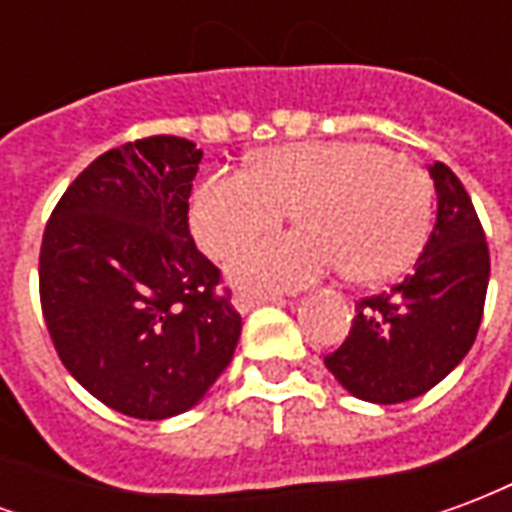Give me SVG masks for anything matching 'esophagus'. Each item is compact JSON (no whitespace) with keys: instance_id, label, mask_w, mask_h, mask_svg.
<instances>
[{"instance_id":"34e87169","label":"esophagus","mask_w":512,"mask_h":512,"mask_svg":"<svg viewBox=\"0 0 512 512\" xmlns=\"http://www.w3.org/2000/svg\"><path fill=\"white\" fill-rule=\"evenodd\" d=\"M277 301H282L279 296H252V293H235L233 296V307L241 315H246V312H252L255 307H260V304H277Z\"/></svg>"}]
</instances>
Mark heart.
<instances>
[{
  "instance_id": "heart-1",
  "label": "heart",
  "mask_w": 512,
  "mask_h": 512,
  "mask_svg": "<svg viewBox=\"0 0 512 512\" xmlns=\"http://www.w3.org/2000/svg\"><path fill=\"white\" fill-rule=\"evenodd\" d=\"M293 211L299 230L266 235L227 257L235 285L277 293L334 268L351 282L395 277L419 255L433 219V183L417 161L367 139L274 147L249 172L213 169L191 194V233L208 255L277 227Z\"/></svg>"
}]
</instances>
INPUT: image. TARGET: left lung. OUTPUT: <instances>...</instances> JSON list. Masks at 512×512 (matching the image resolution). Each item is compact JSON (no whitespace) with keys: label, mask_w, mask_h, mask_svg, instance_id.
<instances>
[{"label":"left lung","mask_w":512,"mask_h":512,"mask_svg":"<svg viewBox=\"0 0 512 512\" xmlns=\"http://www.w3.org/2000/svg\"><path fill=\"white\" fill-rule=\"evenodd\" d=\"M436 224L417 266L400 285L356 304L345 343L323 362L367 403L425 395L469 354L488 290V244L472 197L447 164L428 169Z\"/></svg>","instance_id":"8db88e82"}]
</instances>
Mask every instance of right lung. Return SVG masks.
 Here are the masks:
<instances>
[{"label": "right lung", "mask_w": 512, "mask_h": 512, "mask_svg": "<svg viewBox=\"0 0 512 512\" xmlns=\"http://www.w3.org/2000/svg\"><path fill=\"white\" fill-rule=\"evenodd\" d=\"M202 150L147 136L98 156L51 213L40 304L62 365L104 406L178 417L233 362L241 315L194 246L189 194Z\"/></svg>", "instance_id": "1"}]
</instances>
